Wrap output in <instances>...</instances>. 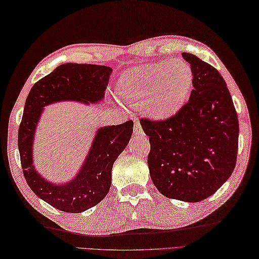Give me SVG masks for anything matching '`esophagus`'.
Instances as JSON below:
<instances>
[{"mask_svg":"<svg viewBox=\"0 0 259 259\" xmlns=\"http://www.w3.org/2000/svg\"><path fill=\"white\" fill-rule=\"evenodd\" d=\"M133 131H134V135H136V136H143L144 135L143 128H142V126H141L139 120H135Z\"/></svg>","mask_w":259,"mask_h":259,"instance_id":"obj_1","label":"esophagus"}]
</instances>
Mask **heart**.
<instances>
[{"mask_svg":"<svg viewBox=\"0 0 259 259\" xmlns=\"http://www.w3.org/2000/svg\"><path fill=\"white\" fill-rule=\"evenodd\" d=\"M193 85L191 66L184 60L147 63L127 71L118 92L131 106L144 108L152 117H171L187 102Z\"/></svg>","mask_w":259,"mask_h":259,"instance_id":"heart-1","label":"heart"}]
</instances>
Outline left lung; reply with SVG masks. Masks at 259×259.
I'll return each mask as SVG.
<instances>
[{"label": "left lung", "mask_w": 259, "mask_h": 259, "mask_svg": "<svg viewBox=\"0 0 259 259\" xmlns=\"http://www.w3.org/2000/svg\"><path fill=\"white\" fill-rule=\"evenodd\" d=\"M193 71L189 102L172 117L142 118L149 136L150 176L170 199L199 202L228 180L236 166L239 124L233 98L219 71L183 52Z\"/></svg>", "instance_id": "8db88e82"}]
</instances>
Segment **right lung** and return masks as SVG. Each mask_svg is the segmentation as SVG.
I'll list each match as a JSON object with an SVG mask.
<instances>
[{"label":"right lung","instance_id":"right-lung-1","mask_svg":"<svg viewBox=\"0 0 259 259\" xmlns=\"http://www.w3.org/2000/svg\"><path fill=\"white\" fill-rule=\"evenodd\" d=\"M113 69L89 63H63L35 82L25 100L19 127L18 145L23 176L31 190L52 207L79 213L99 203L112 183V168L127 146L133 133V120L97 130L80 171L68 183L47 181L33 165V140L44 107L72 100L96 104L105 97Z\"/></svg>","mask_w":259,"mask_h":259}]
</instances>
